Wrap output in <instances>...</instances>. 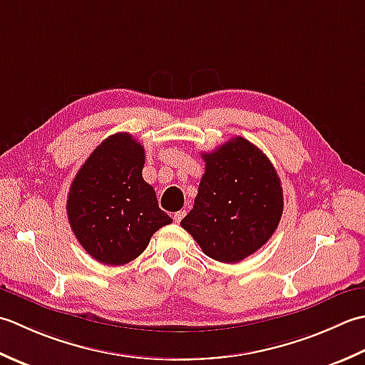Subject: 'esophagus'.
Returning a JSON list of instances; mask_svg holds the SVG:
<instances>
[{"instance_id":"34e87169","label":"esophagus","mask_w":365,"mask_h":365,"mask_svg":"<svg viewBox=\"0 0 365 365\" xmlns=\"http://www.w3.org/2000/svg\"><path fill=\"white\" fill-rule=\"evenodd\" d=\"M184 215H185V211H178V212H175L173 219H175L176 224H180V222L184 219Z\"/></svg>"}]
</instances>
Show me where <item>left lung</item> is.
<instances>
[{"label":"left lung","mask_w":365,"mask_h":365,"mask_svg":"<svg viewBox=\"0 0 365 365\" xmlns=\"http://www.w3.org/2000/svg\"><path fill=\"white\" fill-rule=\"evenodd\" d=\"M202 158L205 175L181 227L210 258L237 263L276 232L284 212L280 178L266 154L242 137Z\"/></svg>","instance_id":"obj_1"}]
</instances>
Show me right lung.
<instances>
[{"mask_svg":"<svg viewBox=\"0 0 365 365\" xmlns=\"http://www.w3.org/2000/svg\"><path fill=\"white\" fill-rule=\"evenodd\" d=\"M143 165V146L120 132L103 140L73 178L66 205L69 224L99 263L132 262L159 228L173 222L141 176Z\"/></svg>","mask_w":365,"mask_h":365,"instance_id":"add662e5","label":"right lung"}]
</instances>
